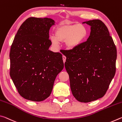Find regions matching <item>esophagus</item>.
<instances>
[{"label":"esophagus","mask_w":122,"mask_h":122,"mask_svg":"<svg viewBox=\"0 0 122 122\" xmlns=\"http://www.w3.org/2000/svg\"><path fill=\"white\" fill-rule=\"evenodd\" d=\"M62 59H63V62L65 63V61H66V57L65 56H64V55H63V56H62Z\"/></svg>","instance_id":"esophagus-1"}]
</instances>
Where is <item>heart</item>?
<instances>
[{
  "label": "heart",
  "instance_id": "heart-1",
  "mask_svg": "<svg viewBox=\"0 0 122 122\" xmlns=\"http://www.w3.org/2000/svg\"><path fill=\"white\" fill-rule=\"evenodd\" d=\"M87 28L82 24L62 25L55 32V36H51L52 46L58 47L60 42L65 41L66 48L70 50L80 46L88 36Z\"/></svg>",
  "mask_w": 122,
  "mask_h": 122
}]
</instances>
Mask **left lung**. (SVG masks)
Returning <instances> with one entry per match:
<instances>
[{
    "label": "left lung",
    "instance_id": "1",
    "mask_svg": "<svg viewBox=\"0 0 122 122\" xmlns=\"http://www.w3.org/2000/svg\"><path fill=\"white\" fill-rule=\"evenodd\" d=\"M91 26L87 40L66 51L65 68L76 100L88 103L106 94L116 73V47L108 28L100 20L83 22Z\"/></svg>",
    "mask_w": 122,
    "mask_h": 122
}]
</instances>
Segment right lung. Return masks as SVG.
Returning <instances> with one entry per match:
<instances>
[{"mask_svg": "<svg viewBox=\"0 0 122 122\" xmlns=\"http://www.w3.org/2000/svg\"><path fill=\"white\" fill-rule=\"evenodd\" d=\"M54 20L30 17L20 27L10 50V76L19 94L40 102L50 96L64 67L62 55L49 50V31Z\"/></svg>", "mask_w": 122, "mask_h": 122, "instance_id": "1", "label": "right lung"}]
</instances>
